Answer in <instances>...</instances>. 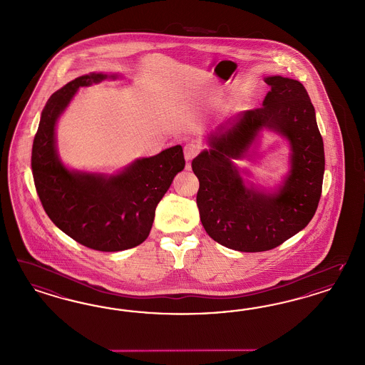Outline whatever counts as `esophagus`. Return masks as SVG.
Returning <instances> with one entry per match:
<instances>
[{
	"label": "esophagus",
	"mask_w": 365,
	"mask_h": 365,
	"mask_svg": "<svg viewBox=\"0 0 365 365\" xmlns=\"http://www.w3.org/2000/svg\"><path fill=\"white\" fill-rule=\"evenodd\" d=\"M200 153V146L196 145V143H188L185 145L184 148V155H185V160L187 161H192L197 154Z\"/></svg>",
	"instance_id": "1"
}]
</instances>
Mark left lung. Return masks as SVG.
Masks as SVG:
<instances>
[{"instance_id":"1","label":"left lung","mask_w":365,"mask_h":365,"mask_svg":"<svg viewBox=\"0 0 365 365\" xmlns=\"http://www.w3.org/2000/svg\"><path fill=\"white\" fill-rule=\"evenodd\" d=\"M263 106L236 117L231 128L211 134L210 150L192 161L200 188L196 202L207 234L224 247L260 252L278 247L304 230L317 211L325 170L324 142L314 107L302 83L270 76ZM262 127L292 145V170L277 195L245 188L232 158H244Z\"/></svg>"}]
</instances>
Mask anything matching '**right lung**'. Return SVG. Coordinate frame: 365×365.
Here are the masks:
<instances>
[{
	"instance_id": "obj_1",
	"label": "right lung",
	"mask_w": 365,
	"mask_h": 365,
	"mask_svg": "<svg viewBox=\"0 0 365 365\" xmlns=\"http://www.w3.org/2000/svg\"><path fill=\"white\" fill-rule=\"evenodd\" d=\"M103 73L79 76L51 95L32 146L36 192L49 219L86 247L122 251L149 236L155 207L185 166L182 148L142 158L117 176L67 170L55 149V123L79 87L106 79Z\"/></svg>"
}]
</instances>
